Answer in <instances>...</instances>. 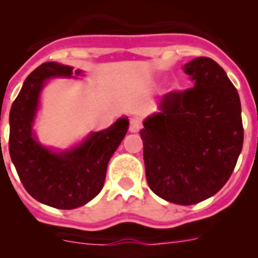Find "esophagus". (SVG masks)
I'll return each mask as SVG.
<instances>
[{
    "label": "esophagus",
    "instance_id": "obj_1",
    "mask_svg": "<svg viewBox=\"0 0 258 258\" xmlns=\"http://www.w3.org/2000/svg\"><path fill=\"white\" fill-rule=\"evenodd\" d=\"M141 125L142 124H141L140 118H137V117L131 118V121H129V131H131L132 133H137V132L141 129Z\"/></svg>",
    "mask_w": 258,
    "mask_h": 258
}]
</instances>
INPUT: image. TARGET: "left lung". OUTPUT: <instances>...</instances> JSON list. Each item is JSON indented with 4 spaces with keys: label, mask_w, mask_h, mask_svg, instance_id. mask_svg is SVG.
Returning <instances> with one entry per match:
<instances>
[{
    "label": "left lung",
    "mask_w": 258,
    "mask_h": 258,
    "mask_svg": "<svg viewBox=\"0 0 258 258\" xmlns=\"http://www.w3.org/2000/svg\"><path fill=\"white\" fill-rule=\"evenodd\" d=\"M194 88L161 98L140 132L146 178L157 197L192 206L229 181L244 140L239 94L211 58L184 64Z\"/></svg>",
    "instance_id": "8db88e82"
}]
</instances>
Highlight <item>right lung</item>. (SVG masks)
Wrapping results in <instances>:
<instances>
[{
  "mask_svg": "<svg viewBox=\"0 0 258 258\" xmlns=\"http://www.w3.org/2000/svg\"><path fill=\"white\" fill-rule=\"evenodd\" d=\"M72 70L54 61L42 63L27 77L10 109L9 151L20 181L32 198L58 209L79 208L101 192L109 159L129 126L126 117L118 118L108 129L93 133L79 147L63 154L36 142L32 124L41 89L47 79L71 76Z\"/></svg>",
  "mask_w": 258,
  "mask_h": 258,
  "instance_id": "right-lung-1",
  "label": "right lung"
}]
</instances>
